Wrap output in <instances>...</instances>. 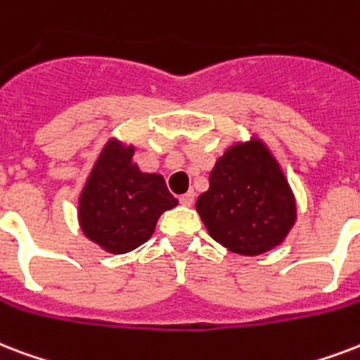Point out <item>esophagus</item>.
Returning <instances> with one entry per match:
<instances>
[{"mask_svg": "<svg viewBox=\"0 0 360 360\" xmlns=\"http://www.w3.org/2000/svg\"><path fill=\"white\" fill-rule=\"evenodd\" d=\"M179 202L183 205H192V202H194V192L188 191L186 194H183V196L179 198Z\"/></svg>", "mask_w": 360, "mask_h": 360, "instance_id": "34e87169", "label": "esophagus"}]
</instances>
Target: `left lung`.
Wrapping results in <instances>:
<instances>
[{
	"label": "left lung",
	"instance_id": "left-lung-1",
	"mask_svg": "<svg viewBox=\"0 0 360 360\" xmlns=\"http://www.w3.org/2000/svg\"><path fill=\"white\" fill-rule=\"evenodd\" d=\"M196 211L217 243L257 257L287 240L296 223V198L278 158L260 137L251 136L217 158Z\"/></svg>",
	"mask_w": 360,
	"mask_h": 360
}]
</instances>
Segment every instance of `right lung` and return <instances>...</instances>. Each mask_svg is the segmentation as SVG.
Instances as JSON below:
<instances>
[{
	"instance_id": "add662e5",
	"label": "right lung",
	"mask_w": 360,
	"mask_h": 360,
	"mask_svg": "<svg viewBox=\"0 0 360 360\" xmlns=\"http://www.w3.org/2000/svg\"><path fill=\"white\" fill-rule=\"evenodd\" d=\"M134 153L131 143L109 137L79 194L82 234L105 253L124 255L143 245L158 217L179 204L160 174L139 169Z\"/></svg>"
}]
</instances>
